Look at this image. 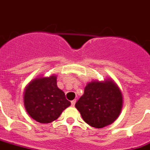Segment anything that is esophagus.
<instances>
[{
  "instance_id": "esophagus-1",
  "label": "esophagus",
  "mask_w": 150,
  "mask_h": 150,
  "mask_svg": "<svg viewBox=\"0 0 150 150\" xmlns=\"http://www.w3.org/2000/svg\"><path fill=\"white\" fill-rule=\"evenodd\" d=\"M75 103H76V100H71V106H75Z\"/></svg>"
}]
</instances>
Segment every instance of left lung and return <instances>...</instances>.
Wrapping results in <instances>:
<instances>
[{"label": "left lung", "instance_id": "1", "mask_svg": "<svg viewBox=\"0 0 150 150\" xmlns=\"http://www.w3.org/2000/svg\"><path fill=\"white\" fill-rule=\"evenodd\" d=\"M123 104L122 91L114 80L107 78L104 81L93 80L88 83L75 108L87 124L102 128L118 118Z\"/></svg>", "mask_w": 150, "mask_h": 150}]
</instances>
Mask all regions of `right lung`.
Instances as JSON below:
<instances>
[{
	"label": "right lung",
	"instance_id": "add662e5",
	"mask_svg": "<svg viewBox=\"0 0 150 150\" xmlns=\"http://www.w3.org/2000/svg\"><path fill=\"white\" fill-rule=\"evenodd\" d=\"M57 76L39 75L30 82L23 92L25 109L32 119L41 123L56 120L71 105L64 93L57 86Z\"/></svg>",
	"mask_w": 150,
	"mask_h": 150
}]
</instances>
